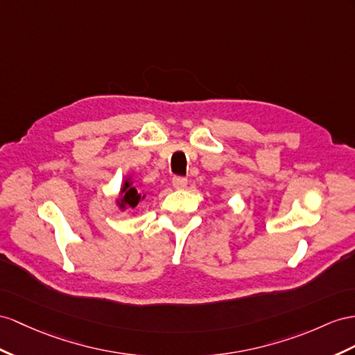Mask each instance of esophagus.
<instances>
[{
	"label": "esophagus",
	"instance_id": "obj_1",
	"mask_svg": "<svg viewBox=\"0 0 355 355\" xmlns=\"http://www.w3.org/2000/svg\"><path fill=\"white\" fill-rule=\"evenodd\" d=\"M172 186H174L175 189H184L187 186V178L174 177V178H172Z\"/></svg>",
	"mask_w": 355,
	"mask_h": 355
}]
</instances>
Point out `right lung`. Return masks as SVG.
Returning a JSON list of instances; mask_svg holds the SVG:
<instances>
[{"instance_id":"right-lung-1","label":"right lung","mask_w":355,"mask_h":355,"mask_svg":"<svg viewBox=\"0 0 355 355\" xmlns=\"http://www.w3.org/2000/svg\"><path fill=\"white\" fill-rule=\"evenodd\" d=\"M144 198H145V195H141L138 190L132 186V181L125 180L123 187H121V198L118 199L116 204L121 208V210H125L127 207L136 208Z\"/></svg>"}]
</instances>
